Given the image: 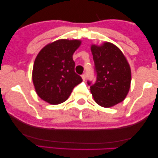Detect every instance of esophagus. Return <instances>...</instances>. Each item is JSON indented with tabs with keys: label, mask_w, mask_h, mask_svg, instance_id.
Listing matches in <instances>:
<instances>
[{
	"label": "esophagus",
	"mask_w": 158,
	"mask_h": 158,
	"mask_svg": "<svg viewBox=\"0 0 158 158\" xmlns=\"http://www.w3.org/2000/svg\"><path fill=\"white\" fill-rule=\"evenodd\" d=\"M81 77H82V80H83V81H85V79H86V75L82 74Z\"/></svg>",
	"instance_id": "obj_1"
}]
</instances>
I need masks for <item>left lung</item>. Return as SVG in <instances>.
Segmentation results:
<instances>
[{
    "label": "left lung",
    "mask_w": 158,
    "mask_h": 158,
    "mask_svg": "<svg viewBox=\"0 0 158 158\" xmlns=\"http://www.w3.org/2000/svg\"><path fill=\"white\" fill-rule=\"evenodd\" d=\"M91 51L96 82L87 81L95 102L102 107L113 106L125 99L130 90L131 69L121 50L113 44L92 45Z\"/></svg>",
    "instance_id": "1"
}]
</instances>
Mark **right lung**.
<instances>
[{
    "instance_id": "obj_1",
    "label": "right lung",
    "mask_w": 158,
    "mask_h": 158,
    "mask_svg": "<svg viewBox=\"0 0 158 158\" xmlns=\"http://www.w3.org/2000/svg\"><path fill=\"white\" fill-rule=\"evenodd\" d=\"M81 44L78 40H58L40 51L33 64L32 79L40 99L50 104L68 99L75 87L82 81L75 72L73 55Z\"/></svg>"
}]
</instances>
